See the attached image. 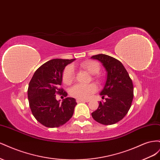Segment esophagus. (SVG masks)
Segmentation results:
<instances>
[{"label": "esophagus", "mask_w": 160, "mask_h": 160, "mask_svg": "<svg viewBox=\"0 0 160 160\" xmlns=\"http://www.w3.org/2000/svg\"><path fill=\"white\" fill-rule=\"evenodd\" d=\"M77 103H85V102H89L88 100H83V99H77Z\"/></svg>", "instance_id": "34e87169"}]
</instances>
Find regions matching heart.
I'll return each instance as SVG.
<instances>
[{
    "label": "heart",
    "instance_id": "1",
    "mask_svg": "<svg viewBox=\"0 0 160 160\" xmlns=\"http://www.w3.org/2000/svg\"><path fill=\"white\" fill-rule=\"evenodd\" d=\"M82 67L88 71L90 74H98L100 67L96 61H88L83 62ZM75 79V69L72 65L67 66L62 73V81L67 85L71 84ZM97 91V87L94 84L83 85L76 84L70 90L71 95L76 98L81 99H88Z\"/></svg>",
    "mask_w": 160,
    "mask_h": 160
}]
</instances>
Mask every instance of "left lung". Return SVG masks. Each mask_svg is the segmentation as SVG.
<instances>
[{
	"mask_svg": "<svg viewBox=\"0 0 160 160\" xmlns=\"http://www.w3.org/2000/svg\"><path fill=\"white\" fill-rule=\"evenodd\" d=\"M100 61L107 72V79L100 92L105 102L99 104L91 113L93 118L103 125H113L122 120L129 110L133 98L132 81L123 64L118 59L105 54L92 56Z\"/></svg>",
	"mask_w": 160,
	"mask_h": 160,
	"instance_id": "8db88e82",
	"label": "left lung"
}]
</instances>
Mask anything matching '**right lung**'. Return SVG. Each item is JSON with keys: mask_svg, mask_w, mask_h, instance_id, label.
<instances>
[{"mask_svg": "<svg viewBox=\"0 0 160 160\" xmlns=\"http://www.w3.org/2000/svg\"><path fill=\"white\" fill-rule=\"evenodd\" d=\"M73 59H55L42 65L34 73L28 88V99L34 117L47 128L64 125L73 115L77 105L74 98H66L62 102L56 99V94L67 97L60 88L65 67Z\"/></svg>", "mask_w": 160, "mask_h": 160, "instance_id": "right-lung-1", "label": "right lung"}]
</instances>
